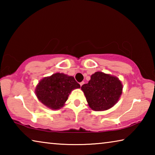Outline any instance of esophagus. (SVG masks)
I'll return each mask as SVG.
<instances>
[{"label": "esophagus", "mask_w": 155, "mask_h": 155, "mask_svg": "<svg viewBox=\"0 0 155 155\" xmlns=\"http://www.w3.org/2000/svg\"><path fill=\"white\" fill-rule=\"evenodd\" d=\"M84 83H84L83 81H82V82H81V83H80V85H81V86H82Z\"/></svg>", "instance_id": "1"}]
</instances>
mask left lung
<instances>
[{
	"instance_id": "8db88e82",
	"label": "left lung",
	"mask_w": 155,
	"mask_h": 155,
	"mask_svg": "<svg viewBox=\"0 0 155 155\" xmlns=\"http://www.w3.org/2000/svg\"><path fill=\"white\" fill-rule=\"evenodd\" d=\"M89 106L94 111H104L112 107L121 96L122 85L115 77L97 72L88 83L81 86Z\"/></svg>"
}]
</instances>
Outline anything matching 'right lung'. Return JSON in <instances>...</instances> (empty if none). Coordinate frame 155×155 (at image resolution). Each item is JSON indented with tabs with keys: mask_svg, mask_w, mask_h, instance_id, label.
I'll return each instance as SVG.
<instances>
[{
	"mask_svg": "<svg viewBox=\"0 0 155 155\" xmlns=\"http://www.w3.org/2000/svg\"><path fill=\"white\" fill-rule=\"evenodd\" d=\"M79 87L80 85L73 77L56 73L41 80L37 85L35 93L44 105L58 109L64 106L71 91Z\"/></svg>",
	"mask_w": 155,
	"mask_h": 155,
	"instance_id": "obj_1",
	"label": "right lung"
}]
</instances>
